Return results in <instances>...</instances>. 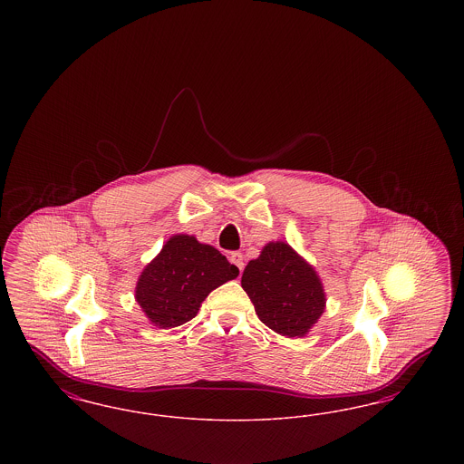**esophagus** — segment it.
I'll return each mask as SVG.
<instances>
[{"instance_id":"obj_1","label":"esophagus","mask_w":464,"mask_h":464,"mask_svg":"<svg viewBox=\"0 0 464 464\" xmlns=\"http://www.w3.org/2000/svg\"><path fill=\"white\" fill-rule=\"evenodd\" d=\"M229 261H231V265L237 266L240 271H243L245 263H243V256L240 252H231V254H229Z\"/></svg>"}]
</instances>
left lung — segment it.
<instances>
[{"instance_id":"obj_1","label":"left lung","mask_w":464,"mask_h":464,"mask_svg":"<svg viewBox=\"0 0 464 464\" xmlns=\"http://www.w3.org/2000/svg\"><path fill=\"white\" fill-rule=\"evenodd\" d=\"M242 287L259 320L287 337L308 334L325 309L320 278L287 243H267L245 267Z\"/></svg>"}]
</instances>
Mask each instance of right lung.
Masks as SVG:
<instances>
[{"mask_svg":"<svg viewBox=\"0 0 464 464\" xmlns=\"http://www.w3.org/2000/svg\"><path fill=\"white\" fill-rule=\"evenodd\" d=\"M238 273L218 248L176 235L142 271L135 299L156 327L174 329L195 318L205 297Z\"/></svg>","mask_w":464,"mask_h":464,"instance_id":"right-lung-1","label":"right lung"}]
</instances>
